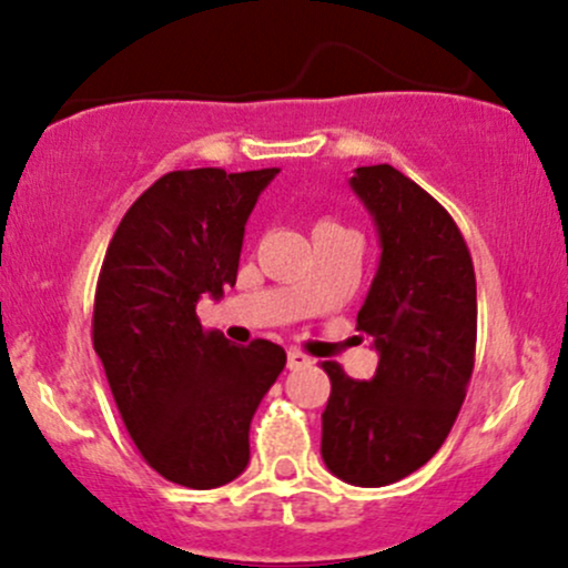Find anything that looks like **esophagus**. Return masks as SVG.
Instances as JSON below:
<instances>
[{
	"label": "esophagus",
	"mask_w": 568,
	"mask_h": 568,
	"mask_svg": "<svg viewBox=\"0 0 568 568\" xmlns=\"http://www.w3.org/2000/svg\"><path fill=\"white\" fill-rule=\"evenodd\" d=\"M306 365H311L308 355H303V352H297V349L286 352V368L297 371V368H306Z\"/></svg>",
	"instance_id": "esophagus-1"
}]
</instances>
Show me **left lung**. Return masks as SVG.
I'll return each mask as SVG.
<instances>
[{
	"mask_svg": "<svg viewBox=\"0 0 568 568\" xmlns=\"http://www.w3.org/2000/svg\"><path fill=\"white\" fill-rule=\"evenodd\" d=\"M349 186L382 243L357 331L374 338L371 382L322 363L331 398L322 457L338 479L382 487L430 460L453 430L477 349V278L447 209L393 164L357 168Z\"/></svg>",
	"mask_w": 568,
	"mask_h": 568,
	"instance_id": "obj_1",
	"label": "left lung"
}]
</instances>
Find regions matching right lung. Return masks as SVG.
<instances>
[{
  "label": "right lung",
  "instance_id": "1",
  "mask_svg": "<svg viewBox=\"0 0 568 568\" xmlns=\"http://www.w3.org/2000/svg\"><path fill=\"white\" fill-rule=\"evenodd\" d=\"M278 168L173 170L115 227L97 278L91 338L143 460L211 490L248 463V425L284 371L278 344L203 331L197 301L233 286L248 213Z\"/></svg>",
  "mask_w": 568,
  "mask_h": 568
}]
</instances>
